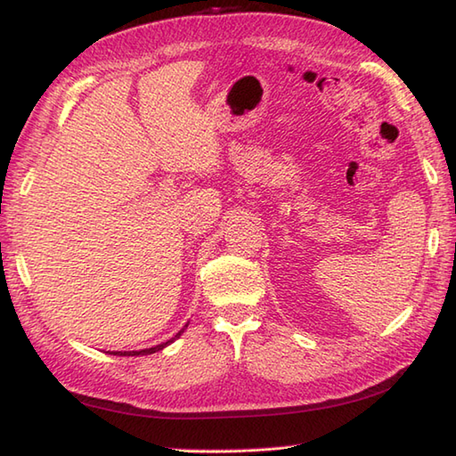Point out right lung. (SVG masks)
Instances as JSON below:
<instances>
[{
	"mask_svg": "<svg viewBox=\"0 0 456 456\" xmlns=\"http://www.w3.org/2000/svg\"><path fill=\"white\" fill-rule=\"evenodd\" d=\"M188 327V325H186ZM183 333V329L182 331H178L176 335H174L170 341H167V343H162V345H157V346H152V348H144V351H125V353H121V351H113V353H110V354H118V356H137V354H151V353H157V351H160V348H164L167 345H170L172 341H176V338L180 337Z\"/></svg>",
	"mask_w": 456,
	"mask_h": 456,
	"instance_id": "add662e5",
	"label": "right lung"
}]
</instances>
